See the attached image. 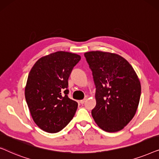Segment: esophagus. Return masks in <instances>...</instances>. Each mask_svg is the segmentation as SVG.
I'll list each match as a JSON object with an SVG mask.
<instances>
[{"mask_svg": "<svg viewBox=\"0 0 159 159\" xmlns=\"http://www.w3.org/2000/svg\"><path fill=\"white\" fill-rule=\"evenodd\" d=\"M87 100H88V98H84V99H83V100H81V101H80V103H81V104H84V102H85L86 101H87Z\"/></svg>", "mask_w": 159, "mask_h": 159, "instance_id": "34e87169", "label": "esophagus"}]
</instances>
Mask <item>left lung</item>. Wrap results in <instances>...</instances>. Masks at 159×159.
Returning <instances> with one entry per match:
<instances>
[{
  "instance_id": "1",
  "label": "left lung",
  "mask_w": 159,
  "mask_h": 159,
  "mask_svg": "<svg viewBox=\"0 0 159 159\" xmlns=\"http://www.w3.org/2000/svg\"><path fill=\"white\" fill-rule=\"evenodd\" d=\"M84 55L96 88L93 119L104 131H120L138 109L141 94L138 75L131 64L116 53L96 51Z\"/></svg>"
}]
</instances>
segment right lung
Masks as SVG:
<instances>
[{
	"mask_svg": "<svg viewBox=\"0 0 159 159\" xmlns=\"http://www.w3.org/2000/svg\"><path fill=\"white\" fill-rule=\"evenodd\" d=\"M80 55L57 51L43 56L30 70L25 94L34 123L49 133L62 130L75 116L78 104L69 98L68 80Z\"/></svg>",
	"mask_w": 159,
	"mask_h": 159,
	"instance_id": "right-lung-1",
	"label": "right lung"
}]
</instances>
